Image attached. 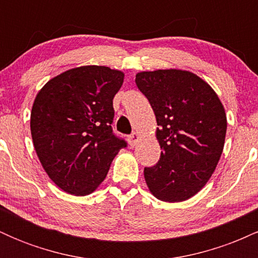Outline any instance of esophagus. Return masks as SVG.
I'll return each instance as SVG.
<instances>
[{
    "instance_id": "1",
    "label": "esophagus",
    "mask_w": 258,
    "mask_h": 258,
    "mask_svg": "<svg viewBox=\"0 0 258 258\" xmlns=\"http://www.w3.org/2000/svg\"><path fill=\"white\" fill-rule=\"evenodd\" d=\"M138 141H139V135L136 132H133L132 135L128 137V143L131 147H135L136 144L138 143Z\"/></svg>"
}]
</instances>
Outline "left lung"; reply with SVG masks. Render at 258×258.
<instances>
[{"mask_svg": "<svg viewBox=\"0 0 258 258\" xmlns=\"http://www.w3.org/2000/svg\"><path fill=\"white\" fill-rule=\"evenodd\" d=\"M138 90L155 114L158 164L144 167L149 190L159 200L179 203L206 184L223 152L227 117L211 86L195 74L168 69L136 75Z\"/></svg>", "mask_w": 258, "mask_h": 258, "instance_id": "obj_1", "label": "left lung"}]
</instances>
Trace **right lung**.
I'll list each match as a JSON object with an SVG mask.
<instances>
[{
	"label": "right lung",
	"instance_id": "1",
	"mask_svg": "<svg viewBox=\"0 0 258 258\" xmlns=\"http://www.w3.org/2000/svg\"><path fill=\"white\" fill-rule=\"evenodd\" d=\"M123 73L86 65L49 80L32 105L35 150L47 174L67 193L91 194L104 180L125 139L112 132V99Z\"/></svg>",
	"mask_w": 258,
	"mask_h": 258
}]
</instances>
